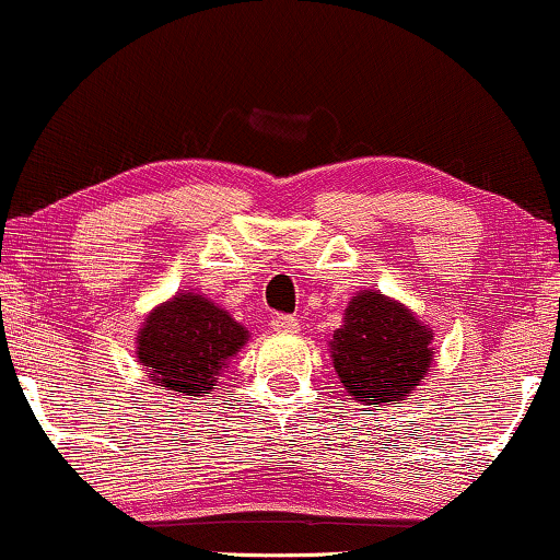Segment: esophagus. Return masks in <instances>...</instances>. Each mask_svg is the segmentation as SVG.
Segmentation results:
<instances>
[{"label":"esophagus","instance_id":"1","mask_svg":"<svg viewBox=\"0 0 560 560\" xmlns=\"http://www.w3.org/2000/svg\"><path fill=\"white\" fill-rule=\"evenodd\" d=\"M270 326L275 328V331H282V334H293L301 328V320H298L295 316H288V313H278V316H272Z\"/></svg>","mask_w":560,"mask_h":560}]
</instances>
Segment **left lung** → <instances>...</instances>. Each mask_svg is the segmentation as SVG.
I'll return each instance as SVG.
<instances>
[{
	"label": "left lung",
	"instance_id": "8db88e82",
	"mask_svg": "<svg viewBox=\"0 0 560 560\" xmlns=\"http://www.w3.org/2000/svg\"><path fill=\"white\" fill-rule=\"evenodd\" d=\"M331 349L349 395L374 408L408 397L433 359L431 331L400 303L372 290L351 298Z\"/></svg>",
	"mask_w": 560,
	"mask_h": 560
}]
</instances>
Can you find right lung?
Masks as SVG:
<instances>
[{
  "label": "right lung",
  "instance_id": "add662e5",
  "mask_svg": "<svg viewBox=\"0 0 560 560\" xmlns=\"http://www.w3.org/2000/svg\"><path fill=\"white\" fill-rule=\"evenodd\" d=\"M247 339L249 334L219 305L180 293L150 313L137 336V357L163 389L206 395Z\"/></svg>",
  "mask_w": 560,
  "mask_h": 560
}]
</instances>
